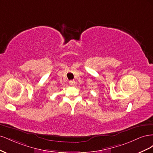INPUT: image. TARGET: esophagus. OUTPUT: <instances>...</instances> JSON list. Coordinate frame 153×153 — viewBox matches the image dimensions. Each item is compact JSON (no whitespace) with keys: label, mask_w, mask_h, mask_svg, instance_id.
Instances as JSON below:
<instances>
[{"label":"esophagus","mask_w":153,"mask_h":153,"mask_svg":"<svg viewBox=\"0 0 153 153\" xmlns=\"http://www.w3.org/2000/svg\"><path fill=\"white\" fill-rule=\"evenodd\" d=\"M69 85H70L73 86V85H75V80H70V81L69 82Z\"/></svg>","instance_id":"esophagus-1"}]
</instances>
